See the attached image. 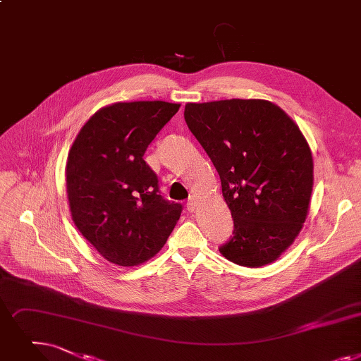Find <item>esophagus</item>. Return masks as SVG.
<instances>
[{"mask_svg":"<svg viewBox=\"0 0 361 361\" xmlns=\"http://www.w3.org/2000/svg\"><path fill=\"white\" fill-rule=\"evenodd\" d=\"M185 208L189 212H193L196 209V197L195 196L189 197V200H187V203H185Z\"/></svg>","mask_w":361,"mask_h":361,"instance_id":"esophagus-1","label":"esophagus"}]
</instances>
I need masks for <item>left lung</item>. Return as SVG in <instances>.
<instances>
[{"mask_svg":"<svg viewBox=\"0 0 361 361\" xmlns=\"http://www.w3.org/2000/svg\"><path fill=\"white\" fill-rule=\"evenodd\" d=\"M187 127L211 158L231 211L219 252L257 269L292 245L308 214L312 156L298 125L267 100L187 103Z\"/></svg>","mask_w":361,"mask_h":361,"instance_id":"8db88e82","label":"left lung"}]
</instances>
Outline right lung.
<instances>
[{
    "mask_svg": "<svg viewBox=\"0 0 361 361\" xmlns=\"http://www.w3.org/2000/svg\"><path fill=\"white\" fill-rule=\"evenodd\" d=\"M177 103H114L94 114L68 154L66 189L72 219L107 261L133 267L164 247L181 215L166 200L143 156Z\"/></svg>",
    "mask_w": 361,
    "mask_h": 361,
    "instance_id": "1",
    "label": "right lung"
}]
</instances>
